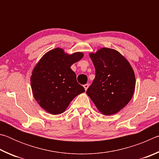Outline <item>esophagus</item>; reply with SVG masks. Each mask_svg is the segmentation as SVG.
<instances>
[{"mask_svg": "<svg viewBox=\"0 0 159 159\" xmlns=\"http://www.w3.org/2000/svg\"><path fill=\"white\" fill-rule=\"evenodd\" d=\"M83 87H84V88H85V90H87V89L88 88V87H89V85H88V84H85L84 85H83Z\"/></svg>", "mask_w": 159, "mask_h": 159, "instance_id": "34e87169", "label": "esophagus"}]
</instances>
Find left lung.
<instances>
[{
	"mask_svg": "<svg viewBox=\"0 0 159 159\" xmlns=\"http://www.w3.org/2000/svg\"><path fill=\"white\" fill-rule=\"evenodd\" d=\"M90 57L95 77L86 93L102 114H114L127 105L133 95V69L123 55L110 48H102Z\"/></svg>",
	"mask_w": 159,
	"mask_h": 159,
	"instance_id": "1",
	"label": "left lung"
}]
</instances>
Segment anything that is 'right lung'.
Wrapping results in <instances>:
<instances>
[{
  "mask_svg": "<svg viewBox=\"0 0 159 159\" xmlns=\"http://www.w3.org/2000/svg\"><path fill=\"white\" fill-rule=\"evenodd\" d=\"M82 52L67 55L61 48L47 52L35 66L31 77L34 98L51 114L63 113L75 97L85 92L70 68L83 57Z\"/></svg>",
  "mask_w": 159,
  "mask_h": 159,
  "instance_id": "obj_1",
  "label": "right lung"
}]
</instances>
